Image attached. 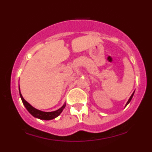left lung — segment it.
Returning <instances> with one entry per match:
<instances>
[{
	"instance_id": "8db88e82",
	"label": "left lung",
	"mask_w": 152,
	"mask_h": 152,
	"mask_svg": "<svg viewBox=\"0 0 152 152\" xmlns=\"http://www.w3.org/2000/svg\"><path fill=\"white\" fill-rule=\"evenodd\" d=\"M134 93H133V94H132V96H130V98H129V100H128V102H127V103H126V105H125V106H126L127 105H128V104H129V102H131V100H132V97H133V96H134Z\"/></svg>"
}]
</instances>
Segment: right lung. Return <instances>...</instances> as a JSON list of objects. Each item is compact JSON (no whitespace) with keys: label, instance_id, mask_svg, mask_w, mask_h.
Returning a JSON list of instances; mask_svg holds the SVG:
<instances>
[{"label":"right lung","instance_id":"obj_1","mask_svg":"<svg viewBox=\"0 0 152 152\" xmlns=\"http://www.w3.org/2000/svg\"><path fill=\"white\" fill-rule=\"evenodd\" d=\"M19 94H20V98H21L23 104V105L25 106V107L26 108V109L28 110V112L30 113L33 116H34V117L37 118H39V119H41V120H51V119H53V118H56L57 116H58L59 115L61 114V113L62 112L63 110H64V109L66 106V104H64V105L60 108V109L56 110V111H50V112H46V111H40V110L36 109H35L34 107H33L29 103H28L25 99H23L21 93H20V87H19Z\"/></svg>","mask_w":152,"mask_h":152}]
</instances>
